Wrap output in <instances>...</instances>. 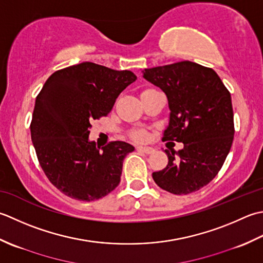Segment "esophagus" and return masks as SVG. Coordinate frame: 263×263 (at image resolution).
<instances>
[{
  "mask_svg": "<svg viewBox=\"0 0 263 263\" xmlns=\"http://www.w3.org/2000/svg\"><path fill=\"white\" fill-rule=\"evenodd\" d=\"M137 149H139V151H142V152L146 153V154H152L154 152V148H152V147H145V146H138Z\"/></svg>",
  "mask_w": 263,
  "mask_h": 263,
  "instance_id": "1",
  "label": "esophagus"
}]
</instances>
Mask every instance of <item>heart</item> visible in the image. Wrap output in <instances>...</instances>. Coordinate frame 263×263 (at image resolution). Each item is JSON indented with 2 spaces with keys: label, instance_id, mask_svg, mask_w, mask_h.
I'll return each mask as SVG.
<instances>
[{
  "label": "heart",
  "instance_id": "obj_1",
  "mask_svg": "<svg viewBox=\"0 0 263 263\" xmlns=\"http://www.w3.org/2000/svg\"><path fill=\"white\" fill-rule=\"evenodd\" d=\"M146 89H149V88H146ZM129 136L132 139H134V141L136 142H144L147 138V133L144 129H135L129 133Z\"/></svg>",
  "mask_w": 263,
  "mask_h": 263
}]
</instances>
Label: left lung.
<instances>
[{
  "mask_svg": "<svg viewBox=\"0 0 263 263\" xmlns=\"http://www.w3.org/2000/svg\"><path fill=\"white\" fill-rule=\"evenodd\" d=\"M143 77L161 88L169 102L170 120L162 141L184 148L164 149L168 164L153 173L159 187L186 195L206 186L218 175L232 147V96L211 68L181 61L145 69Z\"/></svg>",
  "mask_w": 263,
  "mask_h": 263,
  "instance_id": "8db88e82",
  "label": "left lung"
}]
</instances>
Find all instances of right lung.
<instances>
[{"instance_id":"right-lung-1","label":"right lung","mask_w":263,"mask_h":263,"mask_svg":"<svg viewBox=\"0 0 263 263\" xmlns=\"http://www.w3.org/2000/svg\"><path fill=\"white\" fill-rule=\"evenodd\" d=\"M135 80L129 70L83 62L60 69L45 82L35 102L31 141L43 171L63 194L90 202L119 185L122 161L134 146L115 141L100 149L88 135L92 121L108 116Z\"/></svg>"}]
</instances>
